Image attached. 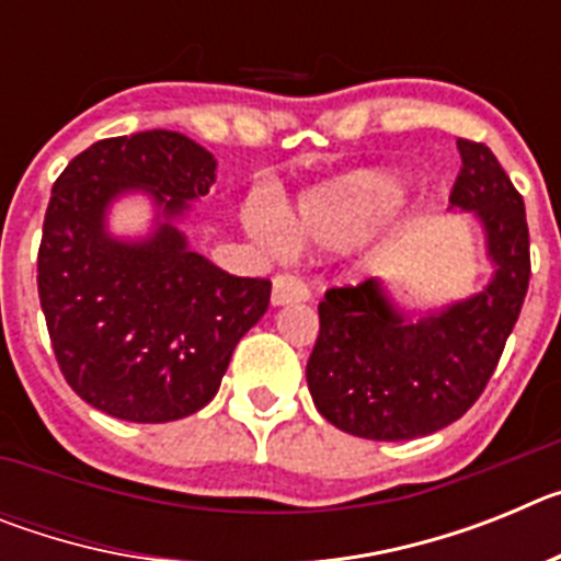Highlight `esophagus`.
Returning <instances> with one entry per match:
<instances>
[{"instance_id":"34e87169","label":"esophagus","mask_w":561,"mask_h":561,"mask_svg":"<svg viewBox=\"0 0 561 561\" xmlns=\"http://www.w3.org/2000/svg\"><path fill=\"white\" fill-rule=\"evenodd\" d=\"M309 300V286L297 275H275L272 280V306H289V304H304Z\"/></svg>"}]
</instances>
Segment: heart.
<instances>
[{"instance_id":"obj_1","label":"heart","mask_w":561,"mask_h":561,"mask_svg":"<svg viewBox=\"0 0 561 561\" xmlns=\"http://www.w3.org/2000/svg\"><path fill=\"white\" fill-rule=\"evenodd\" d=\"M404 196L408 187L393 173L359 171L304 193L291 225L275 207H255L247 213V227L275 247H289V241L342 247L390 216Z\"/></svg>"}]
</instances>
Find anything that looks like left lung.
I'll return each mask as SVG.
<instances>
[{
	"label": "left lung",
	"mask_w": 561,
	"mask_h": 561,
	"mask_svg": "<svg viewBox=\"0 0 561 561\" xmlns=\"http://www.w3.org/2000/svg\"><path fill=\"white\" fill-rule=\"evenodd\" d=\"M449 210L472 213L492 280L444 309L404 311L381 280L329 289L306 365L314 408L336 430L408 440L458 421L483 393L523 309L531 252L525 205L483 142L458 140Z\"/></svg>",
	"instance_id": "1"
}]
</instances>
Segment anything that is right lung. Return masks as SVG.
<instances>
[{
	"mask_svg": "<svg viewBox=\"0 0 561 561\" xmlns=\"http://www.w3.org/2000/svg\"><path fill=\"white\" fill-rule=\"evenodd\" d=\"M213 182L207 148L153 128L89 146L53 185L38 300L64 379L101 413L162 424L202 410L270 309V280L227 275L176 227ZM128 192L158 210L146 239L107 232V210Z\"/></svg>",
	"mask_w": 561,
	"mask_h": 561,
	"instance_id": "add662e5",
	"label": "right lung"
}]
</instances>
